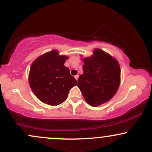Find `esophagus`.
Masks as SVG:
<instances>
[{
	"instance_id": "1",
	"label": "esophagus",
	"mask_w": 152,
	"mask_h": 152,
	"mask_svg": "<svg viewBox=\"0 0 152 152\" xmlns=\"http://www.w3.org/2000/svg\"><path fill=\"white\" fill-rule=\"evenodd\" d=\"M74 77H75V78H76V81H78V75H76V76H75Z\"/></svg>"
}]
</instances>
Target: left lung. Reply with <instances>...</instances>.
<instances>
[{
    "label": "left lung",
    "instance_id": "obj_1",
    "mask_svg": "<svg viewBox=\"0 0 152 152\" xmlns=\"http://www.w3.org/2000/svg\"><path fill=\"white\" fill-rule=\"evenodd\" d=\"M83 59V73L78 87L85 100L92 106L108 102L117 91L121 81L119 64L104 50L95 48L91 56Z\"/></svg>",
    "mask_w": 152,
    "mask_h": 152
}]
</instances>
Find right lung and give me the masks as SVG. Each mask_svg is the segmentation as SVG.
<instances>
[{
	"label": "right lung",
	"mask_w": 152,
	"mask_h": 152,
	"mask_svg": "<svg viewBox=\"0 0 152 152\" xmlns=\"http://www.w3.org/2000/svg\"><path fill=\"white\" fill-rule=\"evenodd\" d=\"M69 57L52 50L38 57L30 68L28 82L41 102L57 106L65 102L69 91L77 84L70 70L64 66Z\"/></svg>",
	"instance_id": "right-lung-1"
}]
</instances>
